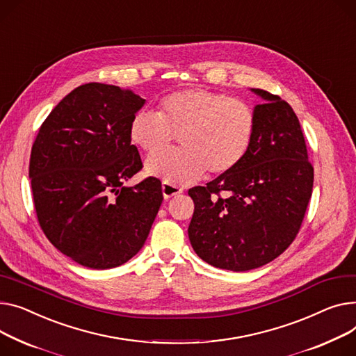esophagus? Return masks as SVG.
<instances>
[{
	"mask_svg": "<svg viewBox=\"0 0 356 356\" xmlns=\"http://www.w3.org/2000/svg\"><path fill=\"white\" fill-rule=\"evenodd\" d=\"M161 188H163V197H164V199H170V197H173V196H176V195H180V193L183 192L181 187L175 186V184L168 183V181L163 183Z\"/></svg>",
	"mask_w": 356,
	"mask_h": 356,
	"instance_id": "34e87169",
	"label": "esophagus"
}]
</instances>
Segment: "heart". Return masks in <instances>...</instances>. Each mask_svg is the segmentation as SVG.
I'll return each instance as SVG.
<instances>
[{"label": "heart", "mask_w": 356, "mask_h": 356, "mask_svg": "<svg viewBox=\"0 0 356 356\" xmlns=\"http://www.w3.org/2000/svg\"><path fill=\"white\" fill-rule=\"evenodd\" d=\"M256 130L249 104L203 88L176 91L160 102L157 113L133 115L131 143L147 154L169 147L176 137L179 150L152 156L146 172L168 183L188 184L210 175L233 172L248 156Z\"/></svg>", "instance_id": "1"}]
</instances>
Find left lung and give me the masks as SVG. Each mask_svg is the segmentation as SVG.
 Masks as SVG:
<instances>
[{"label": "left lung", "instance_id": "8db88e82", "mask_svg": "<svg viewBox=\"0 0 356 356\" xmlns=\"http://www.w3.org/2000/svg\"><path fill=\"white\" fill-rule=\"evenodd\" d=\"M256 130L233 172L188 191L195 211L188 239L209 265L233 272L264 266L285 252L312 196L314 168L293 108L279 96L250 88Z\"/></svg>", "mask_w": 356, "mask_h": 356}]
</instances>
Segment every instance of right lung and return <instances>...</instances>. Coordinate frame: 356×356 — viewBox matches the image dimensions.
<instances>
[{
	"label": "right lung",
	"instance_id": "right-lung-1",
	"mask_svg": "<svg viewBox=\"0 0 356 356\" xmlns=\"http://www.w3.org/2000/svg\"><path fill=\"white\" fill-rule=\"evenodd\" d=\"M146 100L131 90L88 83L53 108L31 149L30 179L44 234L91 269H111L143 248L163 202L161 183H123L141 168L129 127Z\"/></svg>",
	"mask_w": 356,
	"mask_h": 356
}]
</instances>
